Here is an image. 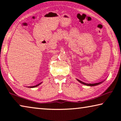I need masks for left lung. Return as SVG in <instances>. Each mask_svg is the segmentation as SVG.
<instances>
[{
	"mask_svg": "<svg viewBox=\"0 0 121 121\" xmlns=\"http://www.w3.org/2000/svg\"><path fill=\"white\" fill-rule=\"evenodd\" d=\"M78 81L80 83H82V84L85 85H87V86H96V85H97L98 84H100L101 83H102L103 82H98V83H84L83 82H82L80 81L79 79H77Z\"/></svg>",
	"mask_w": 121,
	"mask_h": 121,
	"instance_id": "obj_1",
	"label": "left lung"
}]
</instances>
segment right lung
Returning <instances> with one entry per match:
<instances>
[{
	"mask_svg": "<svg viewBox=\"0 0 121 121\" xmlns=\"http://www.w3.org/2000/svg\"><path fill=\"white\" fill-rule=\"evenodd\" d=\"M42 83H39V84H37V85H35V86H28L29 88H35V87H37V86H38L39 85H40V84H41Z\"/></svg>",
	"mask_w": 121,
	"mask_h": 121,
	"instance_id": "1",
	"label": "right lung"
}]
</instances>
